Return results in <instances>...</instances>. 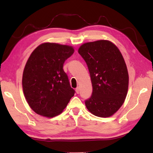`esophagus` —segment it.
<instances>
[{"label": "esophagus", "instance_id": "obj_1", "mask_svg": "<svg viewBox=\"0 0 153 153\" xmlns=\"http://www.w3.org/2000/svg\"><path fill=\"white\" fill-rule=\"evenodd\" d=\"M76 93L77 94H79V87H77L76 88Z\"/></svg>", "mask_w": 153, "mask_h": 153}]
</instances>
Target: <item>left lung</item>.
<instances>
[{
    "instance_id": "8db88e82",
    "label": "left lung",
    "mask_w": 153,
    "mask_h": 153,
    "mask_svg": "<svg viewBox=\"0 0 153 153\" xmlns=\"http://www.w3.org/2000/svg\"><path fill=\"white\" fill-rule=\"evenodd\" d=\"M78 53L86 63L91 78L92 92L85 105L97 117L113 115L126 99L129 76L120 50L108 40L87 42Z\"/></svg>"
}]
</instances>
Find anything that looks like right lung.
Instances as JSON below:
<instances>
[{
  "label": "right lung",
  "mask_w": 153,
  "mask_h": 153,
  "mask_svg": "<svg viewBox=\"0 0 153 153\" xmlns=\"http://www.w3.org/2000/svg\"><path fill=\"white\" fill-rule=\"evenodd\" d=\"M74 52L71 46L47 42L38 46L28 59L23 74V90L28 105L38 115H59L74 97L75 90L63 69Z\"/></svg>",
  "instance_id": "1"
}]
</instances>
